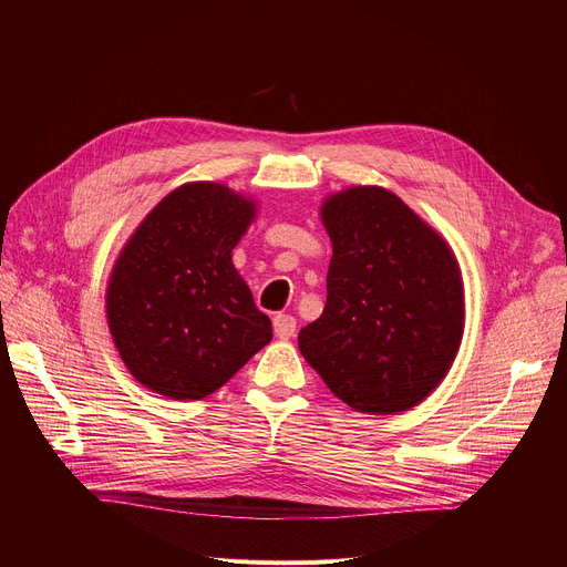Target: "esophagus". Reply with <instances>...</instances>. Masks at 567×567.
Listing matches in <instances>:
<instances>
[{
    "instance_id": "1",
    "label": "esophagus",
    "mask_w": 567,
    "mask_h": 567,
    "mask_svg": "<svg viewBox=\"0 0 567 567\" xmlns=\"http://www.w3.org/2000/svg\"><path fill=\"white\" fill-rule=\"evenodd\" d=\"M274 331H276V338H280V340L293 338V333H296V319L289 317V315H276L274 317Z\"/></svg>"
}]
</instances>
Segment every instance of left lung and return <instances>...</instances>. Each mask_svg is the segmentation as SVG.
I'll list each match as a JSON object with an SVG mask.
<instances>
[{"instance_id": "obj_1", "label": "left lung", "mask_w": 567, "mask_h": 567, "mask_svg": "<svg viewBox=\"0 0 567 567\" xmlns=\"http://www.w3.org/2000/svg\"><path fill=\"white\" fill-rule=\"evenodd\" d=\"M333 257L326 308L299 333L303 359L347 406H419L451 372L464 336V282L449 241L381 186L321 202Z\"/></svg>"}]
</instances>
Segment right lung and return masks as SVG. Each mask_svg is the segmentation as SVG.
Wrapping results in <instances>:
<instances>
[{
    "instance_id": "1",
    "label": "right lung",
    "mask_w": 567,
    "mask_h": 567,
    "mask_svg": "<svg viewBox=\"0 0 567 567\" xmlns=\"http://www.w3.org/2000/svg\"><path fill=\"white\" fill-rule=\"evenodd\" d=\"M257 202L225 184L165 195L118 252L105 289L112 342L144 389L169 400L216 393L271 342L231 250Z\"/></svg>"
}]
</instances>
